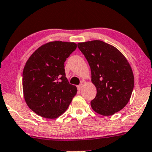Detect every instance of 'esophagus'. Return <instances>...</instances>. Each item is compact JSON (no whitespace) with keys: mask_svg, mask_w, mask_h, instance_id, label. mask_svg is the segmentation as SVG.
I'll return each instance as SVG.
<instances>
[{"mask_svg":"<svg viewBox=\"0 0 152 152\" xmlns=\"http://www.w3.org/2000/svg\"><path fill=\"white\" fill-rule=\"evenodd\" d=\"M83 83H82L81 84H80V85H79L77 86V90H82V89H83Z\"/></svg>","mask_w":152,"mask_h":152,"instance_id":"esophagus-1","label":"esophagus"}]
</instances>
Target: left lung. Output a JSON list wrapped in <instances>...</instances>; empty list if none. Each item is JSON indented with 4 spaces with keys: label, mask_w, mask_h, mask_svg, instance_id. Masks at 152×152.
<instances>
[{
    "label": "left lung",
    "mask_w": 152,
    "mask_h": 152,
    "mask_svg": "<svg viewBox=\"0 0 152 152\" xmlns=\"http://www.w3.org/2000/svg\"><path fill=\"white\" fill-rule=\"evenodd\" d=\"M77 47L90 65L97 89L91 101L92 110L103 116L120 111L129 101L134 84L129 62L119 50L103 41L79 42Z\"/></svg>",
    "instance_id": "1"
}]
</instances>
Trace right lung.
I'll return each mask as SVG.
<instances>
[{
    "instance_id": "1",
    "label": "right lung",
    "mask_w": 152,
    "mask_h": 152,
    "mask_svg": "<svg viewBox=\"0 0 152 152\" xmlns=\"http://www.w3.org/2000/svg\"><path fill=\"white\" fill-rule=\"evenodd\" d=\"M75 42L53 41L42 45L26 62L23 72L26 104L40 117L55 119L68 108L77 92L65 77V62L75 50Z\"/></svg>"
}]
</instances>
